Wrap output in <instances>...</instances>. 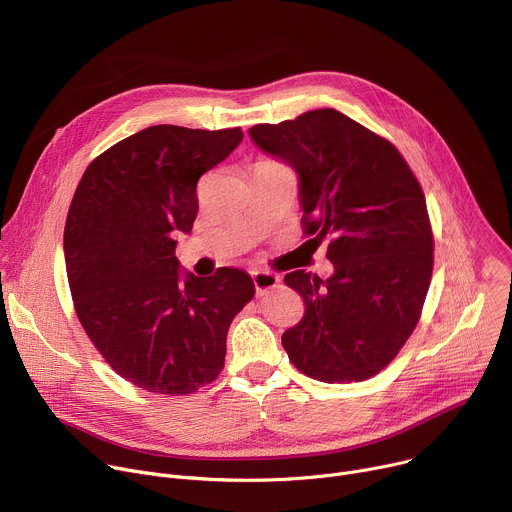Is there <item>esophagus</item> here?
<instances>
[{
  "instance_id": "obj_1",
  "label": "esophagus",
  "mask_w": 512,
  "mask_h": 512,
  "mask_svg": "<svg viewBox=\"0 0 512 512\" xmlns=\"http://www.w3.org/2000/svg\"><path fill=\"white\" fill-rule=\"evenodd\" d=\"M251 275H253V285H255L257 296H265L269 289L277 287V283H279V277L271 271H253Z\"/></svg>"
}]
</instances>
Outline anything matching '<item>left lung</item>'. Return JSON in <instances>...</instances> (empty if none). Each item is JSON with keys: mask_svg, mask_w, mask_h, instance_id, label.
Segmentation results:
<instances>
[{"mask_svg": "<svg viewBox=\"0 0 512 512\" xmlns=\"http://www.w3.org/2000/svg\"><path fill=\"white\" fill-rule=\"evenodd\" d=\"M259 148L300 176L304 233L334 275L296 269L285 283L304 318L281 344L304 375L358 383L381 373L415 330L433 271L425 194L395 145L336 109L249 129Z\"/></svg>", "mask_w": 512, "mask_h": 512, "instance_id": "8db88e82", "label": "left lung"}]
</instances>
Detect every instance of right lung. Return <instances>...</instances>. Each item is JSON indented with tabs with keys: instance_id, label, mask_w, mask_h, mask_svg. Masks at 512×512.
I'll list each match as a JSON object with an SVG mask.
<instances>
[{
	"instance_id": "add662e5",
	"label": "right lung",
	"mask_w": 512,
	"mask_h": 512,
	"mask_svg": "<svg viewBox=\"0 0 512 512\" xmlns=\"http://www.w3.org/2000/svg\"><path fill=\"white\" fill-rule=\"evenodd\" d=\"M241 139V127L152 125L97 156L72 196L64 261L75 312L109 367L143 391L178 397L212 383L229 326L255 296L233 267L182 281L174 241L192 231L200 176Z\"/></svg>"
}]
</instances>
